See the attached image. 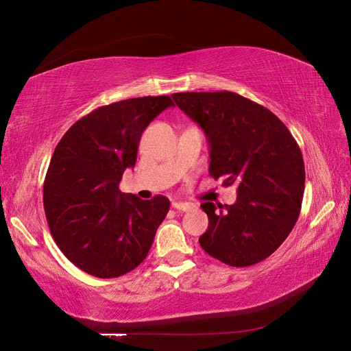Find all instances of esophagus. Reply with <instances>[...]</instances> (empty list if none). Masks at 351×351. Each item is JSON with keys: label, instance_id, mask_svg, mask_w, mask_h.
Listing matches in <instances>:
<instances>
[{"label": "esophagus", "instance_id": "esophagus-1", "mask_svg": "<svg viewBox=\"0 0 351 351\" xmlns=\"http://www.w3.org/2000/svg\"><path fill=\"white\" fill-rule=\"evenodd\" d=\"M171 207H173V209H176V210H180V212H187V210L192 209L193 204L184 203V201H173V203H171Z\"/></svg>", "mask_w": 351, "mask_h": 351}]
</instances>
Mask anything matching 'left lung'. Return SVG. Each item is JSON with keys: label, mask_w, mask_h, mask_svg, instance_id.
I'll list each match as a JSON object with an SVG mask.
<instances>
[{"label": "left lung", "mask_w": 351, "mask_h": 351, "mask_svg": "<svg viewBox=\"0 0 351 351\" xmlns=\"http://www.w3.org/2000/svg\"><path fill=\"white\" fill-rule=\"evenodd\" d=\"M171 97L204 130L209 173L237 186L235 204H201L209 217L201 247L237 268L268 258L293 230L304 198L305 165L293 134L274 112L237 93Z\"/></svg>", "instance_id": "1"}]
</instances>
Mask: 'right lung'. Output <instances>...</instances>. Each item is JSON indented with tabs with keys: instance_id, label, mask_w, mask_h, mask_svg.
<instances>
[{
	"instance_id": "obj_1",
	"label": "right lung",
	"mask_w": 351,
	"mask_h": 351,
	"mask_svg": "<svg viewBox=\"0 0 351 351\" xmlns=\"http://www.w3.org/2000/svg\"><path fill=\"white\" fill-rule=\"evenodd\" d=\"M173 105L169 96L134 97L99 106L58 142L45 178L43 204L57 246L77 268L114 278L145 260L170 201L119 190L134 167L141 136Z\"/></svg>"
}]
</instances>
